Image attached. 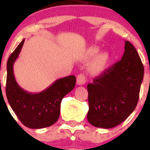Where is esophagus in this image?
Instances as JSON below:
<instances>
[{"mask_svg":"<svg viewBox=\"0 0 150 150\" xmlns=\"http://www.w3.org/2000/svg\"><path fill=\"white\" fill-rule=\"evenodd\" d=\"M87 78L83 74H80L77 78V84L79 86H83L86 83Z\"/></svg>","mask_w":150,"mask_h":150,"instance_id":"34e87169","label":"esophagus"}]
</instances>
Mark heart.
Listing matches in <instances>:
<instances>
[{
    "label": "heart",
    "mask_w": 150,
    "mask_h": 150,
    "mask_svg": "<svg viewBox=\"0 0 150 150\" xmlns=\"http://www.w3.org/2000/svg\"><path fill=\"white\" fill-rule=\"evenodd\" d=\"M100 52V47L97 45L88 47L81 56V61L83 62H89L93 57L88 65V70L92 75H98L103 73L108 66L110 62V56L107 52Z\"/></svg>",
    "instance_id": "heart-1"
}]
</instances>
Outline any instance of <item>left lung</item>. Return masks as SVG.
I'll list each match as a JSON object with an SVG mask.
<instances>
[{"instance_id": "obj_1", "label": "left lung", "mask_w": 150, "mask_h": 150, "mask_svg": "<svg viewBox=\"0 0 150 150\" xmlns=\"http://www.w3.org/2000/svg\"><path fill=\"white\" fill-rule=\"evenodd\" d=\"M144 78V66L134 46L125 41L120 61L87 85V120L96 127L121 124L136 108Z\"/></svg>"}]
</instances>
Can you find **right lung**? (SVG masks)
Segmentation results:
<instances>
[{"label":"right lung","mask_w":150,"mask_h":150,"mask_svg":"<svg viewBox=\"0 0 150 150\" xmlns=\"http://www.w3.org/2000/svg\"><path fill=\"white\" fill-rule=\"evenodd\" d=\"M24 42L25 40H23L7 62V100L25 126L32 129L50 127L59 120L62 99L73 89L76 78L75 75H69L58 79L40 93H30L22 88L14 78L13 66Z\"/></svg>","instance_id":"right-lung-1"}]
</instances>
